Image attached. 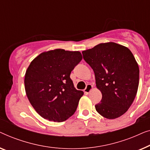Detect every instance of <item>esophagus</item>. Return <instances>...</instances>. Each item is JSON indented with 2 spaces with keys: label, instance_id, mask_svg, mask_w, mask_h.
Here are the masks:
<instances>
[{
  "label": "esophagus",
  "instance_id": "1",
  "mask_svg": "<svg viewBox=\"0 0 150 150\" xmlns=\"http://www.w3.org/2000/svg\"><path fill=\"white\" fill-rule=\"evenodd\" d=\"M92 90V86L91 85V84H88V85L86 86V88H85V89H84L83 92L86 94H88V93H90V91H91Z\"/></svg>",
  "mask_w": 150,
  "mask_h": 150
}]
</instances>
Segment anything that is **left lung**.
Instances as JSON below:
<instances>
[{"label": "left lung", "instance_id": "obj_1", "mask_svg": "<svg viewBox=\"0 0 150 150\" xmlns=\"http://www.w3.org/2000/svg\"><path fill=\"white\" fill-rule=\"evenodd\" d=\"M83 59L93 69L96 86L102 94L95 105L97 112L107 119L124 114L137 92L139 69L128 47L113 42L100 43L82 52Z\"/></svg>", "mask_w": 150, "mask_h": 150}]
</instances>
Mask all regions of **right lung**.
<instances>
[{"mask_svg": "<svg viewBox=\"0 0 150 150\" xmlns=\"http://www.w3.org/2000/svg\"><path fill=\"white\" fill-rule=\"evenodd\" d=\"M81 59L78 51L56 49L42 52L30 62L25 74V90L44 119L61 122L74 114L83 92L76 90L70 75Z\"/></svg>", "mask_w": 150, "mask_h": 150, "instance_id": "obj_1", "label": "right lung"}]
</instances>
